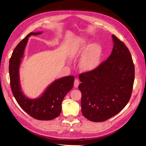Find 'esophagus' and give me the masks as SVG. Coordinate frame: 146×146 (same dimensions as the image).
Segmentation results:
<instances>
[{
	"label": "esophagus",
	"mask_w": 146,
	"mask_h": 146,
	"mask_svg": "<svg viewBox=\"0 0 146 146\" xmlns=\"http://www.w3.org/2000/svg\"><path fill=\"white\" fill-rule=\"evenodd\" d=\"M74 85V87L75 88H77L78 86V85H79V82H78V80H77V79H75Z\"/></svg>",
	"instance_id": "obj_1"
}]
</instances>
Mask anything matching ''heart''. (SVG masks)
<instances>
[{
	"label": "heart",
	"instance_id": "heart-1",
	"mask_svg": "<svg viewBox=\"0 0 146 146\" xmlns=\"http://www.w3.org/2000/svg\"><path fill=\"white\" fill-rule=\"evenodd\" d=\"M102 54L101 46L98 43L90 45L83 42L81 45H76L70 50V55L72 58L82 56L80 67L85 71H91L98 67L99 64Z\"/></svg>",
	"mask_w": 146,
	"mask_h": 146
}]
</instances>
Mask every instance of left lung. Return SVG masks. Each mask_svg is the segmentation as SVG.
<instances>
[{"mask_svg": "<svg viewBox=\"0 0 146 146\" xmlns=\"http://www.w3.org/2000/svg\"><path fill=\"white\" fill-rule=\"evenodd\" d=\"M112 38L113 50L107 60L79 75L82 112L92 122L116 115L129 102L133 89L135 66L130 52L115 35Z\"/></svg>", "mask_w": 146, "mask_h": 146, "instance_id": "8db88e82", "label": "left lung"}]
</instances>
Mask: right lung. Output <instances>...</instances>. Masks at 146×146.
I'll use <instances>...</instances> for the list:
<instances>
[{
	"label": "right lung",
	"mask_w": 146,
	"mask_h": 146,
	"mask_svg": "<svg viewBox=\"0 0 146 146\" xmlns=\"http://www.w3.org/2000/svg\"><path fill=\"white\" fill-rule=\"evenodd\" d=\"M41 33L42 32H31L17 45L9 61V73L11 91L20 107L35 119L49 121L60 115L61 103L64 96L73 87L74 77L66 76L55 80L37 99H29L23 94L21 88L19 72L21 59L23 58L29 37Z\"/></svg>",
	"instance_id": "add662e5"
}]
</instances>
